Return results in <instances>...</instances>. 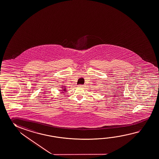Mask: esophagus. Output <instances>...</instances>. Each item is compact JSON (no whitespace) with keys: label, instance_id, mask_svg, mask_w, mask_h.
<instances>
[{"label":"esophagus","instance_id":"obj_1","mask_svg":"<svg viewBox=\"0 0 159 159\" xmlns=\"http://www.w3.org/2000/svg\"><path fill=\"white\" fill-rule=\"evenodd\" d=\"M78 87L83 88V87H84V85H82V84H80V85H78Z\"/></svg>","mask_w":159,"mask_h":159}]
</instances>
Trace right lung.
Masks as SVG:
<instances>
[{"label":"right lung","mask_w":159,"mask_h":159,"mask_svg":"<svg viewBox=\"0 0 159 159\" xmlns=\"http://www.w3.org/2000/svg\"><path fill=\"white\" fill-rule=\"evenodd\" d=\"M61 93H65L66 92V89H67V88H66V87L65 86H62L61 87Z\"/></svg>","instance_id":"add662e5"}]
</instances>
